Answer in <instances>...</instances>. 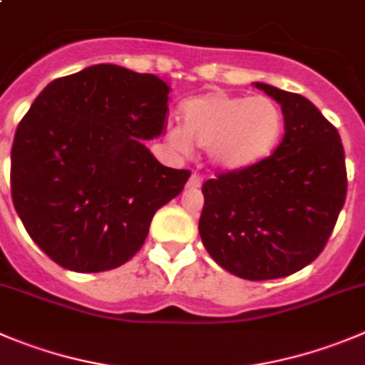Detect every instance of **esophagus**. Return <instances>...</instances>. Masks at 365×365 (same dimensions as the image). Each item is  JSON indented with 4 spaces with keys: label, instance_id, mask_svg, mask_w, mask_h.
<instances>
[{
    "label": "esophagus",
    "instance_id": "1",
    "mask_svg": "<svg viewBox=\"0 0 365 365\" xmlns=\"http://www.w3.org/2000/svg\"><path fill=\"white\" fill-rule=\"evenodd\" d=\"M200 185H202V178H200V175L192 173L189 178V182H187V187H189V189H198Z\"/></svg>",
    "mask_w": 365,
    "mask_h": 365
}]
</instances>
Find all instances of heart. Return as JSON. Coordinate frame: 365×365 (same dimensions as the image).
<instances>
[{"label": "heart", "instance_id": "obj_1", "mask_svg": "<svg viewBox=\"0 0 365 365\" xmlns=\"http://www.w3.org/2000/svg\"><path fill=\"white\" fill-rule=\"evenodd\" d=\"M180 115L182 125L169 129L171 140L182 149L190 144L205 148L209 162L223 171L263 162L277 148L284 128L279 106L263 95L210 91L183 102Z\"/></svg>", "mask_w": 365, "mask_h": 365}]
</instances>
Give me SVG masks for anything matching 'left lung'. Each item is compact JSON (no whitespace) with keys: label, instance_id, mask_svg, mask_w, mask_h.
<instances>
[{"label":"left lung","instance_id":"8db88e82","mask_svg":"<svg viewBox=\"0 0 365 365\" xmlns=\"http://www.w3.org/2000/svg\"><path fill=\"white\" fill-rule=\"evenodd\" d=\"M281 104L274 155L202 187L200 236L214 261L248 281L292 275L328 243L347 192L340 135L306 97L254 83Z\"/></svg>","mask_w":365,"mask_h":365}]
</instances>
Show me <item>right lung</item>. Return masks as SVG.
Listing matches in <instances>:
<instances>
[{
	"mask_svg": "<svg viewBox=\"0 0 365 365\" xmlns=\"http://www.w3.org/2000/svg\"><path fill=\"white\" fill-rule=\"evenodd\" d=\"M169 91L156 75L95 64L52 81L19 122L14 207L37 247L66 270L124 264L156 210L182 192L190 171L162 165L144 144L165 128Z\"/></svg>",
	"mask_w": 365,
	"mask_h": 365,
	"instance_id": "add662e5",
	"label": "right lung"
}]
</instances>
